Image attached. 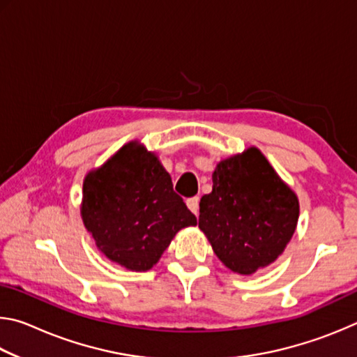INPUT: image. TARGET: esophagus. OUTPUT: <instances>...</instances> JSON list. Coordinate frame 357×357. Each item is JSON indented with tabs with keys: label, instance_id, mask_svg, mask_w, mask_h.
<instances>
[{
	"label": "esophagus",
	"instance_id": "obj_1",
	"mask_svg": "<svg viewBox=\"0 0 357 357\" xmlns=\"http://www.w3.org/2000/svg\"><path fill=\"white\" fill-rule=\"evenodd\" d=\"M187 203V208H189L193 214H198V203H200V198L198 197H193V198H189V200L185 202Z\"/></svg>",
	"mask_w": 357,
	"mask_h": 357
}]
</instances>
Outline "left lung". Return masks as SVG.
Segmentation results:
<instances>
[{
	"label": "left lung",
	"instance_id": "1",
	"mask_svg": "<svg viewBox=\"0 0 357 357\" xmlns=\"http://www.w3.org/2000/svg\"><path fill=\"white\" fill-rule=\"evenodd\" d=\"M298 219V195L250 146L217 164L213 192L200 200L198 227L228 269L252 275L282 255Z\"/></svg>",
	"mask_w": 357,
	"mask_h": 357
}]
</instances>
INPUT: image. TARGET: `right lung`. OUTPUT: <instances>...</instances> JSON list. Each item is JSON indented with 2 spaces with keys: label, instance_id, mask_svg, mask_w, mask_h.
<instances>
[{
  "label": "right lung",
  "instance_id": "1",
  "mask_svg": "<svg viewBox=\"0 0 357 357\" xmlns=\"http://www.w3.org/2000/svg\"><path fill=\"white\" fill-rule=\"evenodd\" d=\"M80 214L96 247L135 273L153 268L179 229L197 225L159 157L137 140L86 173Z\"/></svg>",
  "mask_w": 357,
  "mask_h": 357
}]
</instances>
